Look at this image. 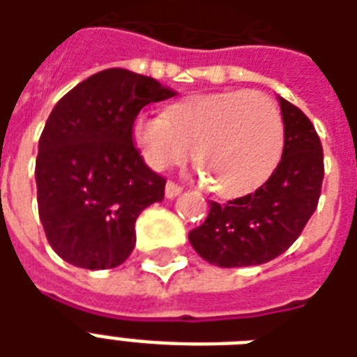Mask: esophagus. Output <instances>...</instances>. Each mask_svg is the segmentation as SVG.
<instances>
[{"label":"esophagus","instance_id":"34e87169","mask_svg":"<svg viewBox=\"0 0 357 357\" xmlns=\"http://www.w3.org/2000/svg\"><path fill=\"white\" fill-rule=\"evenodd\" d=\"M181 191H183V187L179 185V183H176V181H168V183H166V197H168V199L178 197Z\"/></svg>","mask_w":357,"mask_h":357}]
</instances>
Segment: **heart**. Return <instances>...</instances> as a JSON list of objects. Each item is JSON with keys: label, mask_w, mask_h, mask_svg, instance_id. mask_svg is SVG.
Segmentation results:
<instances>
[{"label": "heart", "mask_w": 357, "mask_h": 357, "mask_svg": "<svg viewBox=\"0 0 357 357\" xmlns=\"http://www.w3.org/2000/svg\"><path fill=\"white\" fill-rule=\"evenodd\" d=\"M283 118L266 93L229 89L183 99L164 116L141 114L132 139L153 170L195 162L210 189L225 199L256 191L283 153Z\"/></svg>", "instance_id": "1"}]
</instances>
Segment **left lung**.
<instances>
[{
    "mask_svg": "<svg viewBox=\"0 0 357 357\" xmlns=\"http://www.w3.org/2000/svg\"><path fill=\"white\" fill-rule=\"evenodd\" d=\"M284 124L281 160L268 181L227 204L210 202L204 224L189 231L193 248L220 268L273 260L298 239L321 195L323 147L310 118L279 99Z\"/></svg>",
    "mask_w": 357,
    "mask_h": 357,
    "instance_id": "8db88e82",
    "label": "left lung"
}]
</instances>
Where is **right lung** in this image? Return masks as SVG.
Returning <instances> with one entry per match:
<instances>
[{
    "label": "right lung",
    "mask_w": 357,
    "mask_h": 357,
    "mask_svg": "<svg viewBox=\"0 0 357 357\" xmlns=\"http://www.w3.org/2000/svg\"><path fill=\"white\" fill-rule=\"evenodd\" d=\"M174 95L149 76L107 68L51 110L36 158L38 212L65 262L107 269L132 255L135 220L162 201L166 187L133 145V120L149 102Z\"/></svg>",
    "instance_id": "add662e5"
}]
</instances>
